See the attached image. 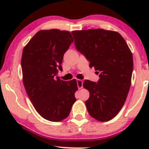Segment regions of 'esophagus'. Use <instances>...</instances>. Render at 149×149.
Wrapping results in <instances>:
<instances>
[{
	"mask_svg": "<svg viewBox=\"0 0 149 149\" xmlns=\"http://www.w3.org/2000/svg\"><path fill=\"white\" fill-rule=\"evenodd\" d=\"M83 81L81 80L78 79L77 80V85H78V88L79 89L83 88Z\"/></svg>",
	"mask_w": 149,
	"mask_h": 149,
	"instance_id": "1",
	"label": "esophagus"
}]
</instances>
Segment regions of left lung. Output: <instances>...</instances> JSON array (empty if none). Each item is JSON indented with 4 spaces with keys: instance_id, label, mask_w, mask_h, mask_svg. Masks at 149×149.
Instances as JSON below:
<instances>
[{
    "instance_id": "8db88e82",
    "label": "left lung",
    "mask_w": 149,
    "mask_h": 149,
    "mask_svg": "<svg viewBox=\"0 0 149 149\" xmlns=\"http://www.w3.org/2000/svg\"><path fill=\"white\" fill-rule=\"evenodd\" d=\"M76 48L100 74L97 83L85 80L90 92L85 102L89 114L97 120L113 118L122 109L131 85L133 58L127 42L113 31L89 29L71 32Z\"/></svg>"
}]
</instances>
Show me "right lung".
I'll return each instance as SVG.
<instances>
[{"label": "right lung", "mask_w": 149, "mask_h": 149, "mask_svg": "<svg viewBox=\"0 0 149 149\" xmlns=\"http://www.w3.org/2000/svg\"><path fill=\"white\" fill-rule=\"evenodd\" d=\"M73 42L70 32L58 29L37 32L25 46L22 57L23 83L36 111L42 118L59 122L69 115L76 101V80L57 77L64 53Z\"/></svg>", "instance_id": "right-lung-1"}]
</instances>
